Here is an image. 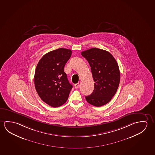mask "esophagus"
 <instances>
[{"label": "esophagus", "instance_id": "1", "mask_svg": "<svg viewBox=\"0 0 155 155\" xmlns=\"http://www.w3.org/2000/svg\"><path fill=\"white\" fill-rule=\"evenodd\" d=\"M79 83H77V84H74V87L75 88H79Z\"/></svg>", "mask_w": 155, "mask_h": 155}]
</instances>
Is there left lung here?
I'll return each instance as SVG.
<instances>
[{
    "label": "left lung",
    "instance_id": "1",
    "mask_svg": "<svg viewBox=\"0 0 155 155\" xmlns=\"http://www.w3.org/2000/svg\"><path fill=\"white\" fill-rule=\"evenodd\" d=\"M88 62L93 78L94 89L86 101L91 105L101 107L110 102L118 89L120 72L113 56L105 50L93 48L81 52Z\"/></svg>",
    "mask_w": 155,
    "mask_h": 155
}]
</instances>
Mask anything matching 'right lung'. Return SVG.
I'll return each mask as SVG.
<instances>
[{"label":"right lung","instance_id":"right-lung-1","mask_svg":"<svg viewBox=\"0 0 155 155\" xmlns=\"http://www.w3.org/2000/svg\"><path fill=\"white\" fill-rule=\"evenodd\" d=\"M71 55V50L60 48L45 54L37 64L35 88L42 100L52 107L64 104L73 87L64 69Z\"/></svg>","mask_w":155,"mask_h":155}]
</instances>
